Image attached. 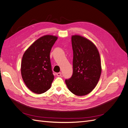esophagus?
<instances>
[{
    "instance_id": "1",
    "label": "esophagus",
    "mask_w": 128,
    "mask_h": 128,
    "mask_svg": "<svg viewBox=\"0 0 128 128\" xmlns=\"http://www.w3.org/2000/svg\"><path fill=\"white\" fill-rule=\"evenodd\" d=\"M56 75H57V76H61V75H62V74H61V72H58V73H56Z\"/></svg>"
}]
</instances>
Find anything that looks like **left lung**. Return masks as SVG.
<instances>
[{"label":"left lung","instance_id":"obj_1","mask_svg":"<svg viewBox=\"0 0 128 128\" xmlns=\"http://www.w3.org/2000/svg\"><path fill=\"white\" fill-rule=\"evenodd\" d=\"M72 44L73 72L65 82L73 94L85 96L94 90L101 75L100 54L96 45L82 36H72Z\"/></svg>","mask_w":128,"mask_h":128}]
</instances>
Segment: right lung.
I'll return each instance as SVG.
<instances>
[{
    "label": "right lung",
    "mask_w": 128,
    "mask_h": 128,
    "mask_svg": "<svg viewBox=\"0 0 128 128\" xmlns=\"http://www.w3.org/2000/svg\"><path fill=\"white\" fill-rule=\"evenodd\" d=\"M56 36L45 35L34 42L23 56L22 77L30 90L37 94L47 91L54 80L50 54Z\"/></svg>",
    "instance_id": "obj_1"
}]
</instances>
